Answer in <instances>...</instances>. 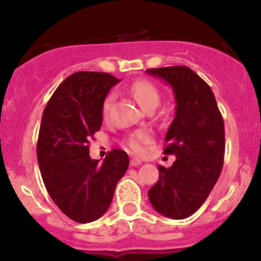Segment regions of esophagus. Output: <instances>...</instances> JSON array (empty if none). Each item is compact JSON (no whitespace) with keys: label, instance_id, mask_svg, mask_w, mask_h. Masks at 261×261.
Segmentation results:
<instances>
[{"label":"esophagus","instance_id":"esophagus-1","mask_svg":"<svg viewBox=\"0 0 261 261\" xmlns=\"http://www.w3.org/2000/svg\"><path fill=\"white\" fill-rule=\"evenodd\" d=\"M130 164L133 167H136V166H140V164H142V161L141 160H139V158H136V157H133L130 160Z\"/></svg>","mask_w":261,"mask_h":261}]
</instances>
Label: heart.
I'll use <instances>...</instances> for the list:
<instances>
[{
    "instance_id": "b5f03b06",
    "label": "heart",
    "mask_w": 261,
    "mask_h": 261,
    "mask_svg": "<svg viewBox=\"0 0 261 261\" xmlns=\"http://www.w3.org/2000/svg\"><path fill=\"white\" fill-rule=\"evenodd\" d=\"M131 94L136 99L139 106L142 108L143 110L147 109L149 107H157L160 103V91L155 87L153 83L148 82V81H136L130 88ZM114 99V95L110 94L108 95L103 103V108H101V112H103V116L107 118L108 113H109L110 107H112ZM151 139V133L148 130H139L136 133H134L131 136H128L127 139V146L130 147L131 151L140 153L145 148V143Z\"/></svg>"
}]
</instances>
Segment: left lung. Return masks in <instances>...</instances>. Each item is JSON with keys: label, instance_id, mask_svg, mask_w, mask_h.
<instances>
[{"label": "left lung", "instance_id": "left-lung-1", "mask_svg": "<svg viewBox=\"0 0 261 261\" xmlns=\"http://www.w3.org/2000/svg\"><path fill=\"white\" fill-rule=\"evenodd\" d=\"M173 88L175 116L166 134V154L172 167L158 166L160 178L148 190L157 212L182 220L205 202L223 167L224 124L214 92L187 66L146 70Z\"/></svg>", "mask_w": 261, "mask_h": 261}]
</instances>
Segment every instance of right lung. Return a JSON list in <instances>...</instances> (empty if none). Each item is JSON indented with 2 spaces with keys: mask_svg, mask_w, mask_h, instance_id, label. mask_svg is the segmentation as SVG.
<instances>
[{
  "mask_svg": "<svg viewBox=\"0 0 261 261\" xmlns=\"http://www.w3.org/2000/svg\"><path fill=\"white\" fill-rule=\"evenodd\" d=\"M118 82L104 72L72 73L54 92L41 118L37 145L41 178L58 207L80 223L106 214L128 168L122 149H113L103 163L89 155V141L101 127L104 99Z\"/></svg>",
  "mask_w": 261,
  "mask_h": 261,
  "instance_id": "1",
  "label": "right lung"
}]
</instances>
